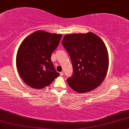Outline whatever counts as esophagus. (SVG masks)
Returning a JSON list of instances; mask_svg holds the SVG:
<instances>
[{
    "label": "esophagus",
    "mask_w": 129,
    "mask_h": 129,
    "mask_svg": "<svg viewBox=\"0 0 129 129\" xmlns=\"http://www.w3.org/2000/svg\"><path fill=\"white\" fill-rule=\"evenodd\" d=\"M63 74H63V72H60V76H63Z\"/></svg>",
    "instance_id": "34e87169"
}]
</instances>
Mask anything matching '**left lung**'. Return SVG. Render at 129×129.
Returning a JSON list of instances; mask_svg holds the SVG:
<instances>
[{
    "label": "left lung",
    "instance_id": "8db88e82",
    "mask_svg": "<svg viewBox=\"0 0 129 129\" xmlns=\"http://www.w3.org/2000/svg\"><path fill=\"white\" fill-rule=\"evenodd\" d=\"M62 44L71 57L72 77L67 82L75 91H92L105 78L109 68V56L103 41L92 32L67 34Z\"/></svg>",
    "mask_w": 129,
    "mask_h": 129
}]
</instances>
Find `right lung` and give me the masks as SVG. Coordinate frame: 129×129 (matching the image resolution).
Returning a JSON list of instances; mask_svg holds the SVG:
<instances>
[{
    "instance_id": "1",
    "label": "right lung",
    "mask_w": 129,
    "mask_h": 129,
    "mask_svg": "<svg viewBox=\"0 0 129 129\" xmlns=\"http://www.w3.org/2000/svg\"><path fill=\"white\" fill-rule=\"evenodd\" d=\"M62 35L38 30L20 44L16 65L21 78L28 86L41 89L48 86L60 75L51 57L59 44Z\"/></svg>"
}]
</instances>
